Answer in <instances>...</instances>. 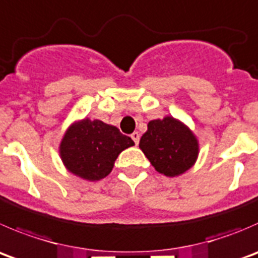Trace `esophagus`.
Listing matches in <instances>:
<instances>
[{"instance_id": "esophagus-1", "label": "esophagus", "mask_w": 258, "mask_h": 258, "mask_svg": "<svg viewBox=\"0 0 258 258\" xmlns=\"http://www.w3.org/2000/svg\"><path fill=\"white\" fill-rule=\"evenodd\" d=\"M131 139L134 140L135 144L139 145V141H140V134H139V132H134V134L131 135Z\"/></svg>"}]
</instances>
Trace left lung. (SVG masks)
<instances>
[{
    "label": "left lung",
    "instance_id": "8db88e82",
    "mask_svg": "<svg viewBox=\"0 0 258 258\" xmlns=\"http://www.w3.org/2000/svg\"><path fill=\"white\" fill-rule=\"evenodd\" d=\"M139 146L155 170L170 177L189 170L199 154L196 135L182 122L170 116L150 121Z\"/></svg>",
    "mask_w": 258,
    "mask_h": 258
}]
</instances>
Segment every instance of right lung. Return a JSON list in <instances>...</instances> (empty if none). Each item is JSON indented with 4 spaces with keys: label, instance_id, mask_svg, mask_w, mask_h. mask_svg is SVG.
Masks as SVG:
<instances>
[{
    "label": "right lung",
    "instance_id": "right-lung-1",
    "mask_svg": "<svg viewBox=\"0 0 258 258\" xmlns=\"http://www.w3.org/2000/svg\"><path fill=\"white\" fill-rule=\"evenodd\" d=\"M134 145L131 137L122 135L117 127L99 119L84 118L67 130L59 152L72 174L96 181L106 177L118 155Z\"/></svg>",
    "mask_w": 258,
    "mask_h": 258
}]
</instances>
